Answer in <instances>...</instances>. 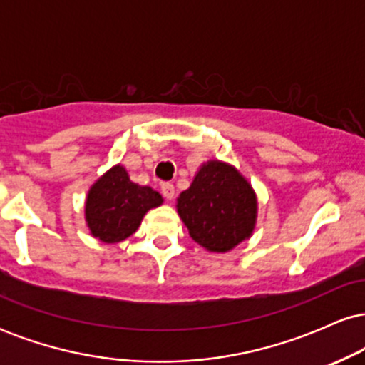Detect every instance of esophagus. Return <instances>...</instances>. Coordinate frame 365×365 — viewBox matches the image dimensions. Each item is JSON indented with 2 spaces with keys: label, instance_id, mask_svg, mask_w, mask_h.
Listing matches in <instances>:
<instances>
[{
  "label": "esophagus",
  "instance_id": "34e87169",
  "mask_svg": "<svg viewBox=\"0 0 365 365\" xmlns=\"http://www.w3.org/2000/svg\"><path fill=\"white\" fill-rule=\"evenodd\" d=\"M161 192H163V195H165L166 200H171L175 197V185H173V183H170V182L163 183Z\"/></svg>",
  "mask_w": 365,
  "mask_h": 365
}]
</instances>
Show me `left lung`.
<instances>
[{"label": "left lung", "mask_w": 365, "mask_h": 365, "mask_svg": "<svg viewBox=\"0 0 365 365\" xmlns=\"http://www.w3.org/2000/svg\"><path fill=\"white\" fill-rule=\"evenodd\" d=\"M177 207L190 237L211 252H228L249 238L257 216L250 183L221 161H209L197 171Z\"/></svg>", "instance_id": "obj_1"}]
</instances>
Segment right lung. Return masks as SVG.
Here are the masks:
<instances>
[{"label": "right lung", "mask_w": 365, "mask_h": 365, "mask_svg": "<svg viewBox=\"0 0 365 365\" xmlns=\"http://www.w3.org/2000/svg\"><path fill=\"white\" fill-rule=\"evenodd\" d=\"M161 204L163 197L156 190L130 182L127 170L118 165L92 185L86 202V221L96 238L116 244L139 228L149 209Z\"/></svg>", "instance_id": "add662e5"}]
</instances>
